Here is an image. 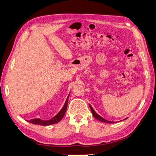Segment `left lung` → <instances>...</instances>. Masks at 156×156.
Listing matches in <instances>:
<instances>
[{
    "label": "left lung",
    "instance_id": "obj_1",
    "mask_svg": "<svg viewBox=\"0 0 156 156\" xmlns=\"http://www.w3.org/2000/svg\"><path fill=\"white\" fill-rule=\"evenodd\" d=\"M89 107H90V110H91V112H92V114H93V116L96 119H98V120H99L100 121H101V122H104V123H116V122H113V121H107V120L105 119H104V118L101 117V116H100V115H99L98 114H97V113L95 112V110H93V107L90 106V104H89Z\"/></svg>",
    "mask_w": 156,
    "mask_h": 156
}]
</instances>
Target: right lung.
<instances>
[{"mask_svg": "<svg viewBox=\"0 0 156 156\" xmlns=\"http://www.w3.org/2000/svg\"><path fill=\"white\" fill-rule=\"evenodd\" d=\"M69 94L68 95V96H67V100L66 101V102H65V104H64V106L61 108V110L55 116V117L51 119L44 121V120L40 119H33L29 120L28 121H29V123H31L33 124H35V125L36 124H38V125H41V126H44L52 125V124H55L56 123L59 122V121H60L62 119H63L64 115L66 114L67 107V103H68V98L69 96Z\"/></svg>", "mask_w": 156, "mask_h": 156, "instance_id": "1", "label": "right lung"}]
</instances>
